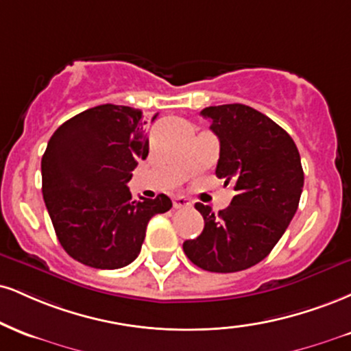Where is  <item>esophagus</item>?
Here are the masks:
<instances>
[{
    "label": "esophagus",
    "mask_w": 351,
    "mask_h": 351,
    "mask_svg": "<svg viewBox=\"0 0 351 351\" xmlns=\"http://www.w3.org/2000/svg\"><path fill=\"white\" fill-rule=\"evenodd\" d=\"M173 206H175V209H186L191 208V201L184 196H175L173 197Z\"/></svg>",
    "instance_id": "34e87169"
}]
</instances>
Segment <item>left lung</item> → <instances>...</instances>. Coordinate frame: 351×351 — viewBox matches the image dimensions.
I'll return each mask as SVG.
<instances>
[{
    "mask_svg": "<svg viewBox=\"0 0 351 351\" xmlns=\"http://www.w3.org/2000/svg\"><path fill=\"white\" fill-rule=\"evenodd\" d=\"M221 142L217 178L234 183L230 206L214 214L197 202L204 229L183 250L213 273L242 271L267 258L296 214L304 171L296 143L276 122L245 104L201 111Z\"/></svg>",
    "mask_w": 351,
    "mask_h": 351,
    "instance_id": "1",
    "label": "left lung"
}]
</instances>
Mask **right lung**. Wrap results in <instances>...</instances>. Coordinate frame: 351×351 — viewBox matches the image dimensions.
<instances>
[{"label":"right lung","mask_w":351,"mask_h":351,"mask_svg":"<svg viewBox=\"0 0 351 351\" xmlns=\"http://www.w3.org/2000/svg\"><path fill=\"white\" fill-rule=\"evenodd\" d=\"M145 124L141 109L101 104L63 122L47 143L45 206L63 250L86 267L132 263L150 219L171 209L167 194L134 201L128 188L137 162L149 155Z\"/></svg>","instance_id":"1"}]
</instances>
